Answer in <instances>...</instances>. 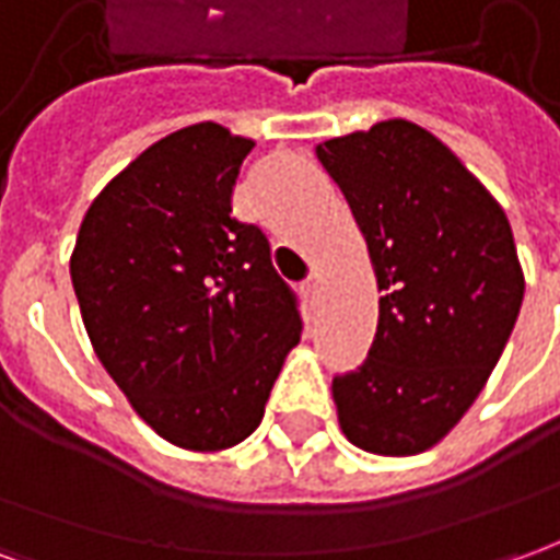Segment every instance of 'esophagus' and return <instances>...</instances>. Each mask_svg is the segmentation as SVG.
Segmentation results:
<instances>
[{"instance_id":"1","label":"esophagus","mask_w":560,"mask_h":560,"mask_svg":"<svg viewBox=\"0 0 560 560\" xmlns=\"http://www.w3.org/2000/svg\"><path fill=\"white\" fill-rule=\"evenodd\" d=\"M320 284H324V276L315 269V272L305 279V293H308V296H317V293H320Z\"/></svg>"}]
</instances>
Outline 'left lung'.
<instances>
[{"mask_svg":"<svg viewBox=\"0 0 560 560\" xmlns=\"http://www.w3.org/2000/svg\"><path fill=\"white\" fill-rule=\"evenodd\" d=\"M375 269L369 360L332 381L339 425L375 456L441 444L480 396L525 296L513 231L489 188L417 122L384 119L315 147Z\"/></svg>","mask_w":560,"mask_h":560,"instance_id":"left-lung-1","label":"left lung"}]
</instances>
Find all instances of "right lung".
<instances>
[{
	"label": "right lung",
	"mask_w": 560,
	"mask_h": 560,
	"mask_svg": "<svg viewBox=\"0 0 560 560\" xmlns=\"http://www.w3.org/2000/svg\"><path fill=\"white\" fill-rule=\"evenodd\" d=\"M252 147L219 122L155 140L92 200L71 252L92 351L140 420L191 453L255 432L303 329L267 236L231 215Z\"/></svg>",
	"instance_id": "1"
}]
</instances>
